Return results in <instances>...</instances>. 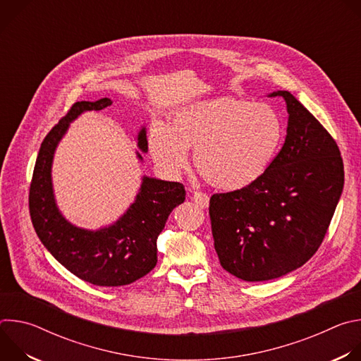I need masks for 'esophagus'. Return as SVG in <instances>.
<instances>
[{
	"instance_id": "esophagus-1",
	"label": "esophagus",
	"mask_w": 361,
	"mask_h": 361,
	"mask_svg": "<svg viewBox=\"0 0 361 361\" xmlns=\"http://www.w3.org/2000/svg\"><path fill=\"white\" fill-rule=\"evenodd\" d=\"M192 200L197 205H200L201 209H207L209 204H210V197L205 192H201V191H194Z\"/></svg>"
}]
</instances>
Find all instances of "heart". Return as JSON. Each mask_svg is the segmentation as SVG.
<instances>
[{
  "instance_id": "b5f03b06",
  "label": "heart",
  "mask_w": 361,
  "mask_h": 361,
  "mask_svg": "<svg viewBox=\"0 0 361 361\" xmlns=\"http://www.w3.org/2000/svg\"><path fill=\"white\" fill-rule=\"evenodd\" d=\"M281 140L279 114L267 104L235 98L201 102L176 113L170 127L161 121L148 130L151 156L170 174L194 164L213 187L235 191L259 178Z\"/></svg>"
}]
</instances>
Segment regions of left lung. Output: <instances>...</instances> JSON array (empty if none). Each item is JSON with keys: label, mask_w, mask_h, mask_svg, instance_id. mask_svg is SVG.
Returning <instances> with one entry per match:
<instances>
[{"label": "left lung", "mask_w": 361, "mask_h": 361, "mask_svg": "<svg viewBox=\"0 0 361 361\" xmlns=\"http://www.w3.org/2000/svg\"><path fill=\"white\" fill-rule=\"evenodd\" d=\"M287 135L250 185L213 194L210 219L221 267L244 281H267L301 267L319 250L344 185L334 138L288 91Z\"/></svg>", "instance_id": "left-lung-1"}]
</instances>
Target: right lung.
<instances>
[{
  "instance_id": "add662e5",
  "label": "right lung",
  "mask_w": 361,
  "mask_h": 361,
  "mask_svg": "<svg viewBox=\"0 0 361 361\" xmlns=\"http://www.w3.org/2000/svg\"><path fill=\"white\" fill-rule=\"evenodd\" d=\"M113 104L110 98L78 101L41 142L30 185V216L34 230L54 259L78 279L101 287H120L144 277L157 264V238L170 213L185 200L181 183L144 176L135 201L111 226L99 230L75 227L60 213L54 198L51 166L71 121L85 111ZM137 145L147 152L142 127ZM137 157L142 160L141 154Z\"/></svg>"
}]
</instances>
